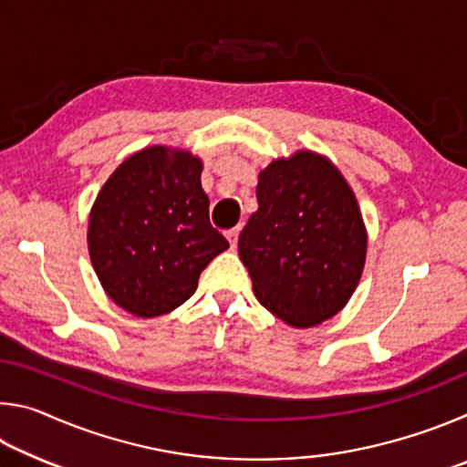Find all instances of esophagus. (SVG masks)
Instances as JSON below:
<instances>
[{"label":"esophagus","mask_w":467,"mask_h":467,"mask_svg":"<svg viewBox=\"0 0 467 467\" xmlns=\"http://www.w3.org/2000/svg\"><path fill=\"white\" fill-rule=\"evenodd\" d=\"M239 233H241V226H234L231 231H226V239L231 243V247H236V241H239Z\"/></svg>","instance_id":"34e87169"}]
</instances>
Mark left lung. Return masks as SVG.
Here are the masks:
<instances>
[{"mask_svg": "<svg viewBox=\"0 0 467 467\" xmlns=\"http://www.w3.org/2000/svg\"><path fill=\"white\" fill-rule=\"evenodd\" d=\"M257 203L239 236V257L259 303L298 329L334 317L367 259L352 187L327 156L296 150L259 172Z\"/></svg>", "mask_w": 467, "mask_h": 467, "instance_id": "1", "label": "left lung"}]
</instances>
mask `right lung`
Instances as JSON below:
<instances>
[{"mask_svg":"<svg viewBox=\"0 0 467 467\" xmlns=\"http://www.w3.org/2000/svg\"><path fill=\"white\" fill-rule=\"evenodd\" d=\"M202 169L187 150L150 146L125 158L94 200L92 267L109 298L136 317L175 311L228 249L210 224Z\"/></svg>","mask_w":467,"mask_h":467,"instance_id":"add662e5","label":"right lung"}]
</instances>
